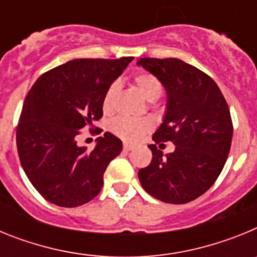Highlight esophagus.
<instances>
[{
  "label": "esophagus",
  "instance_id": "1",
  "mask_svg": "<svg viewBox=\"0 0 257 257\" xmlns=\"http://www.w3.org/2000/svg\"><path fill=\"white\" fill-rule=\"evenodd\" d=\"M134 148V145L133 144H128V143H124L123 144V149L126 152H128V151H131V149Z\"/></svg>",
  "mask_w": 257,
  "mask_h": 257
}]
</instances>
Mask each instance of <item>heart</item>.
Segmentation results:
<instances>
[{
    "label": "heart",
    "mask_w": 257,
    "mask_h": 257,
    "mask_svg": "<svg viewBox=\"0 0 257 257\" xmlns=\"http://www.w3.org/2000/svg\"><path fill=\"white\" fill-rule=\"evenodd\" d=\"M133 83L139 94L148 101H156L157 99H160L163 92V85L161 79L151 72H145V70L138 72L133 77ZM118 91H119V86L117 82L110 83L106 88L103 96V110L105 113L113 112ZM151 121L147 118H133L124 117V115L115 118L110 123L112 133L126 142H135L147 131L151 130Z\"/></svg>",
    "instance_id": "heart-1"
}]
</instances>
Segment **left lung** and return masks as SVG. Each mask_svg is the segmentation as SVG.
Listing matches in <instances>:
<instances>
[{"label": "left lung", "mask_w": 257, "mask_h": 257, "mask_svg": "<svg viewBox=\"0 0 257 257\" xmlns=\"http://www.w3.org/2000/svg\"><path fill=\"white\" fill-rule=\"evenodd\" d=\"M138 64L158 77L167 91V110L154 143L177 145L166 156L149 145L152 162L139 170V180L154 198L188 203L207 192L224 169L233 138L228 103L208 74L183 60L142 58Z\"/></svg>", "instance_id": "1"}]
</instances>
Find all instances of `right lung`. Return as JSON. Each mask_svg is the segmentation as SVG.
Listing matches in <instances>:
<instances>
[{
    "label": "right lung",
    "mask_w": 257,
    "mask_h": 257,
    "mask_svg": "<svg viewBox=\"0 0 257 257\" xmlns=\"http://www.w3.org/2000/svg\"><path fill=\"white\" fill-rule=\"evenodd\" d=\"M133 59H74L38 77L29 90L17 127L18 154L46 201L77 207L100 193L104 172L121 153L122 142L105 133L87 151L76 139L103 117L106 88Z\"/></svg>",
    "instance_id": "obj_1"
}]
</instances>
